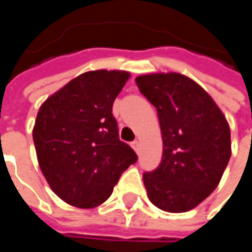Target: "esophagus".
Wrapping results in <instances>:
<instances>
[{
  "label": "esophagus",
  "mask_w": 252,
  "mask_h": 252,
  "mask_svg": "<svg viewBox=\"0 0 252 252\" xmlns=\"http://www.w3.org/2000/svg\"><path fill=\"white\" fill-rule=\"evenodd\" d=\"M131 146H132V149L139 154V151H140V142H139V140H133V142L131 143Z\"/></svg>",
  "instance_id": "34e87169"
}]
</instances>
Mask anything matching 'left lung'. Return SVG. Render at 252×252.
Masks as SVG:
<instances>
[{"instance_id": "left-lung-1", "label": "left lung", "mask_w": 252, "mask_h": 252, "mask_svg": "<svg viewBox=\"0 0 252 252\" xmlns=\"http://www.w3.org/2000/svg\"><path fill=\"white\" fill-rule=\"evenodd\" d=\"M156 106L162 159L144 172L151 203L169 213L188 212L216 189L230 158V131L222 112L205 90L180 73L135 79Z\"/></svg>"}]
</instances>
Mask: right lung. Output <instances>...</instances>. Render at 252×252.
Returning a JSON list of instances; mask_svg holds the SVG:
<instances>
[{
  "label": "right lung",
  "instance_id": "right-lung-1",
  "mask_svg": "<svg viewBox=\"0 0 252 252\" xmlns=\"http://www.w3.org/2000/svg\"><path fill=\"white\" fill-rule=\"evenodd\" d=\"M129 73L91 71L47 98L35 121V150L49 186L66 203L101 205L120 176L138 161L119 138L112 109Z\"/></svg>",
  "mask_w": 252,
  "mask_h": 252
}]
</instances>
